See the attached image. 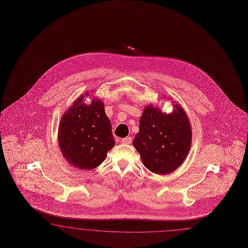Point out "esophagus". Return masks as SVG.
Wrapping results in <instances>:
<instances>
[{"mask_svg":"<svg viewBox=\"0 0 248 248\" xmlns=\"http://www.w3.org/2000/svg\"><path fill=\"white\" fill-rule=\"evenodd\" d=\"M122 142L124 144H130L132 142V137H125L122 139Z\"/></svg>","mask_w":248,"mask_h":248,"instance_id":"esophagus-1","label":"esophagus"}]
</instances>
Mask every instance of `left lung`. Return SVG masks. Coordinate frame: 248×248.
Here are the masks:
<instances>
[{
  "mask_svg": "<svg viewBox=\"0 0 248 248\" xmlns=\"http://www.w3.org/2000/svg\"><path fill=\"white\" fill-rule=\"evenodd\" d=\"M139 128L133 144L149 170L169 174L181 166L191 144L190 124L181 107L175 105L170 114L145 107Z\"/></svg>",
  "mask_w": 248,
  "mask_h": 248,
  "instance_id": "8db88e82",
  "label": "left lung"
}]
</instances>
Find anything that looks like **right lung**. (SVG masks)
<instances>
[{
  "label": "right lung",
  "instance_id": "right-lung-1",
  "mask_svg": "<svg viewBox=\"0 0 248 248\" xmlns=\"http://www.w3.org/2000/svg\"><path fill=\"white\" fill-rule=\"evenodd\" d=\"M81 100L83 97L63 114L59 144L69 164L80 170H92L105 161L115 141L103 102L96 99L86 105Z\"/></svg>",
  "mask_w": 248,
  "mask_h": 248
}]
</instances>
